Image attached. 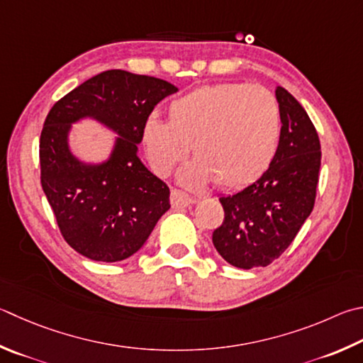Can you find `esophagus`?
I'll use <instances>...</instances> for the list:
<instances>
[{
	"instance_id": "obj_1",
	"label": "esophagus",
	"mask_w": 363,
	"mask_h": 363,
	"mask_svg": "<svg viewBox=\"0 0 363 363\" xmlns=\"http://www.w3.org/2000/svg\"><path fill=\"white\" fill-rule=\"evenodd\" d=\"M169 201H171V206L177 208V209H179V208H186V206H189V204L195 203V200L192 199V196L187 195L186 192H182V190H177V189L171 190Z\"/></svg>"
}]
</instances>
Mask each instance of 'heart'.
<instances>
[{
    "instance_id": "heart-1",
    "label": "heart",
    "mask_w": 363,
    "mask_h": 363,
    "mask_svg": "<svg viewBox=\"0 0 363 363\" xmlns=\"http://www.w3.org/2000/svg\"><path fill=\"white\" fill-rule=\"evenodd\" d=\"M281 111L273 94L247 84L203 85L176 98L168 122L149 117L143 144L150 167L169 174L192 146L195 162L181 173L189 187L211 177L220 189H242L265 173L278 150Z\"/></svg>"
}]
</instances>
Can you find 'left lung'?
I'll return each instance as SVG.
<instances>
[{"mask_svg":"<svg viewBox=\"0 0 363 363\" xmlns=\"http://www.w3.org/2000/svg\"><path fill=\"white\" fill-rule=\"evenodd\" d=\"M281 135L276 155L259 179L220 196L223 222L213 245L230 265L267 267L291 246L315 200L320 143L311 118L286 89L276 87Z\"/></svg>","mask_w":363,"mask_h":363,"instance_id":"obj_1","label":"left lung"}]
</instances>
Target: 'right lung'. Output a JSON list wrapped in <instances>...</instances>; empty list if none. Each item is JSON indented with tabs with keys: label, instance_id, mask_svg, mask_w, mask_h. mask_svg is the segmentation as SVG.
<instances>
[{
	"label": "right lung",
	"instance_id": "1",
	"mask_svg": "<svg viewBox=\"0 0 363 363\" xmlns=\"http://www.w3.org/2000/svg\"><path fill=\"white\" fill-rule=\"evenodd\" d=\"M176 91L163 79L109 69L49 111L39 140L41 186L65 241L76 252L96 262L128 259L169 209V189L144 167L138 144L157 103ZM82 118L118 135L101 164L82 162L70 152L69 131Z\"/></svg>",
	"mask_w": 363,
	"mask_h": 363
}]
</instances>
